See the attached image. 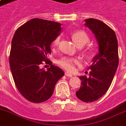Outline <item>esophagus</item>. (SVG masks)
I'll use <instances>...</instances> for the list:
<instances>
[{
  "mask_svg": "<svg viewBox=\"0 0 126 126\" xmlns=\"http://www.w3.org/2000/svg\"><path fill=\"white\" fill-rule=\"evenodd\" d=\"M65 75L66 76L70 77V78L73 76V75H72V74H70V73H69V72H66V71H65Z\"/></svg>",
  "mask_w": 126,
  "mask_h": 126,
  "instance_id": "esophagus-1",
  "label": "esophagus"
}]
</instances>
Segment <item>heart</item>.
<instances>
[{"label": "heart", "instance_id": "b5f03b06", "mask_svg": "<svg viewBox=\"0 0 126 126\" xmlns=\"http://www.w3.org/2000/svg\"><path fill=\"white\" fill-rule=\"evenodd\" d=\"M71 38L74 42L76 44L78 47H82L88 44L90 41V37L86 32L83 30H76L73 32L71 34ZM61 37L59 36H57L53 40L52 46L53 48H56L59 46L60 43ZM95 52L94 48L91 46H89L86 49H85L84 54L87 57L93 56ZM57 63L62 68L65 69L69 72H74L76 70V65L80 64V61L76 58L70 57H63L58 59Z\"/></svg>", "mask_w": 126, "mask_h": 126}]
</instances>
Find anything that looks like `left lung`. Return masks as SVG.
<instances>
[{
	"label": "left lung",
	"mask_w": 126,
	"mask_h": 126,
	"mask_svg": "<svg viewBox=\"0 0 126 126\" xmlns=\"http://www.w3.org/2000/svg\"><path fill=\"white\" fill-rule=\"evenodd\" d=\"M85 21L94 33L99 52L88 67L89 76H79L82 84L76 94L83 102L92 103L102 97L111 86L119 64L118 44L115 32L107 24L93 18Z\"/></svg>",
	"instance_id": "8db88e82"
}]
</instances>
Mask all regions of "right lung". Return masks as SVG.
I'll use <instances>...</instances> for the list:
<instances>
[{
	"instance_id": "add662e5",
	"label": "right lung",
	"mask_w": 126,
	"mask_h": 126,
	"mask_svg": "<svg viewBox=\"0 0 126 126\" xmlns=\"http://www.w3.org/2000/svg\"><path fill=\"white\" fill-rule=\"evenodd\" d=\"M61 25L32 19L20 26L13 38L9 55L13 78L21 94L32 103H42L51 97L56 83L64 76L63 70L47 58ZM44 63L51 65L47 72L40 68Z\"/></svg>"
}]
</instances>
